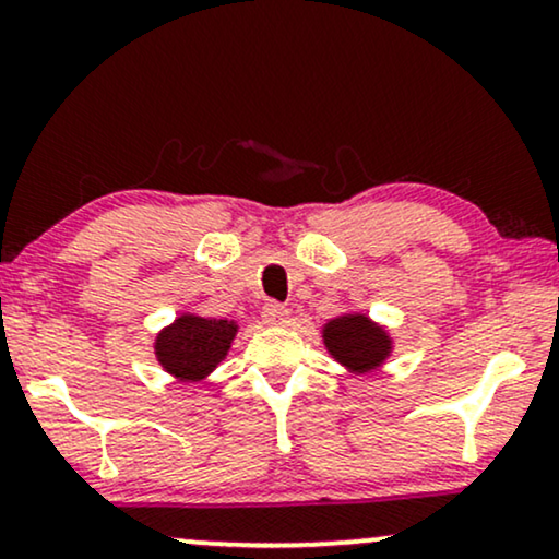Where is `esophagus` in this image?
<instances>
[{
  "mask_svg": "<svg viewBox=\"0 0 559 559\" xmlns=\"http://www.w3.org/2000/svg\"><path fill=\"white\" fill-rule=\"evenodd\" d=\"M287 316H289L287 308H285V305H280V302H266L262 308V318H264L266 325H285Z\"/></svg>",
  "mask_w": 559,
  "mask_h": 559,
  "instance_id": "obj_1",
  "label": "esophagus"
}]
</instances>
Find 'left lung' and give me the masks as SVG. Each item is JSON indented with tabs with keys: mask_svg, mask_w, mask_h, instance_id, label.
<instances>
[{
	"mask_svg": "<svg viewBox=\"0 0 559 559\" xmlns=\"http://www.w3.org/2000/svg\"><path fill=\"white\" fill-rule=\"evenodd\" d=\"M325 350L350 373H371L392 356L394 341L366 312H343L323 325Z\"/></svg>",
	"mask_w": 559,
	"mask_h": 559,
	"instance_id": "left-lung-1",
	"label": "left lung"
}]
</instances>
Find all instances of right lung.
Returning <instances> with one entry per match:
<instances>
[{
	"label": "right lung",
	"instance_id": "1",
	"mask_svg": "<svg viewBox=\"0 0 559 559\" xmlns=\"http://www.w3.org/2000/svg\"><path fill=\"white\" fill-rule=\"evenodd\" d=\"M236 333H239L236 320L182 312L157 333L155 358L173 379L193 384L209 379L213 369L224 361Z\"/></svg>",
	"mask_w": 559,
	"mask_h": 559
}]
</instances>
